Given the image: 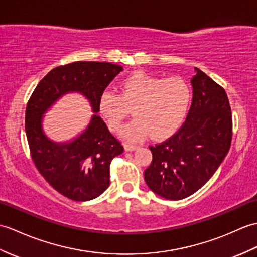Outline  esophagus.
Masks as SVG:
<instances>
[{"label": "esophagus", "mask_w": 257, "mask_h": 257, "mask_svg": "<svg viewBox=\"0 0 257 257\" xmlns=\"http://www.w3.org/2000/svg\"><path fill=\"white\" fill-rule=\"evenodd\" d=\"M138 148V145H131V143H126V145H124V150L126 151H135Z\"/></svg>", "instance_id": "obj_1"}]
</instances>
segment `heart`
Segmentation results:
<instances>
[{
  "label": "heart",
  "mask_w": 257,
  "mask_h": 257,
  "mask_svg": "<svg viewBox=\"0 0 257 257\" xmlns=\"http://www.w3.org/2000/svg\"><path fill=\"white\" fill-rule=\"evenodd\" d=\"M119 95L101 93L99 114L112 131L121 128L124 118L134 108L136 119L121 131L127 140H139L151 134L161 139L170 136L184 120L192 100V89L182 77L162 79L135 72L119 84Z\"/></svg>",
  "instance_id": "obj_1"
}]
</instances>
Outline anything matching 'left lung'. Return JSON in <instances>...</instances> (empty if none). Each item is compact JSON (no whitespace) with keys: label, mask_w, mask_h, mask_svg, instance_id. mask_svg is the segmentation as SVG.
<instances>
[{"label":"left lung","mask_w":257,"mask_h":257,"mask_svg":"<svg viewBox=\"0 0 257 257\" xmlns=\"http://www.w3.org/2000/svg\"><path fill=\"white\" fill-rule=\"evenodd\" d=\"M195 70L186 120L169 139L149 147L153 158L145 180L153 193L165 199H184L200 189L231 146L232 115L224 88Z\"/></svg>","instance_id":"8db88e82"}]
</instances>
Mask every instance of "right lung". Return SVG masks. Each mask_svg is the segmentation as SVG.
I'll list each match as a JSON object with an SVG mask.
<instances>
[{"instance_id":"right-lung-1","label":"right lung","mask_w":257,"mask_h":257,"mask_svg":"<svg viewBox=\"0 0 257 257\" xmlns=\"http://www.w3.org/2000/svg\"><path fill=\"white\" fill-rule=\"evenodd\" d=\"M122 67L108 62L76 61L52 69L29 98L25 131L36 168L57 192L75 201L96 198L109 186L111 160L123 152L97 114L86 129L69 142H55L45 135V112L63 95L77 92L98 112L99 96Z\"/></svg>"}]
</instances>
